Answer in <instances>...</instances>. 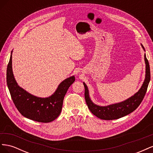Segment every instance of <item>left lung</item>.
<instances>
[{"mask_svg": "<svg viewBox=\"0 0 153 153\" xmlns=\"http://www.w3.org/2000/svg\"><path fill=\"white\" fill-rule=\"evenodd\" d=\"M141 45L145 51L144 47H143L142 44ZM144 60L146 63V77L141 88L137 93L128 99L122 101V102L105 106H101L94 104L90 98L87 86L84 82V85L85 87V99L88 108L91 112L96 115L97 117L101 119L113 120L123 117L136 110L144 98L151 79L149 64L146 58V53L144 54Z\"/></svg>", "mask_w": 153, "mask_h": 153, "instance_id": "1", "label": "left lung"}]
</instances>
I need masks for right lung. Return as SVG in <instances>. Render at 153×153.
<instances>
[{
	"instance_id": "1",
	"label": "right lung",
	"mask_w": 153,
	"mask_h": 153,
	"mask_svg": "<svg viewBox=\"0 0 153 153\" xmlns=\"http://www.w3.org/2000/svg\"><path fill=\"white\" fill-rule=\"evenodd\" d=\"M12 52L7 64L6 80L14 104L20 113L27 118L40 123H50L58 117L61 112L64 96L75 82L74 76L60 84L54 93L48 98L32 95L20 87L14 77L12 69Z\"/></svg>"
}]
</instances>
